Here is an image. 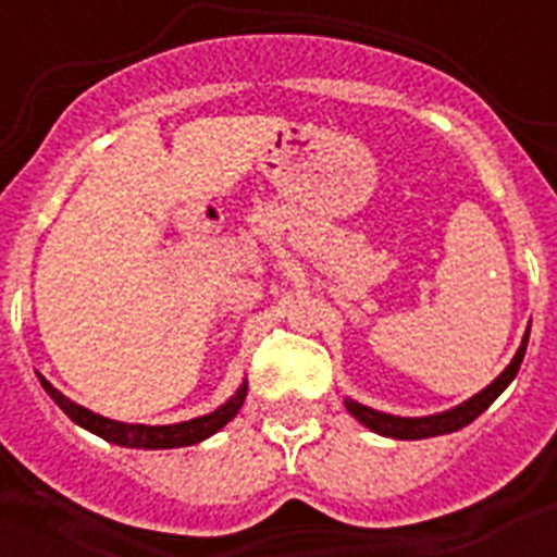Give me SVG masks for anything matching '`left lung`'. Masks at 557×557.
Instances as JSON below:
<instances>
[{
    "mask_svg": "<svg viewBox=\"0 0 557 557\" xmlns=\"http://www.w3.org/2000/svg\"><path fill=\"white\" fill-rule=\"evenodd\" d=\"M528 339H530V326L524 332V339H521L519 351L516 357L510 359V366L499 373V376L491 382L485 391H480L476 396H471L469 401H462V405L451 407L446 412H437V416H424V418H401V416H391V412H379L371 410V407L359 405L354 398H346V410L357 418L359 424H366L368 430L376 432V435L385 437H396V441H421V437H435V435H446V432H457L462 426H469L476 416L488 410L491 405L496 401L505 387L510 385L516 379L521 368V359H524V351H528Z\"/></svg>",
    "mask_w": 557,
    "mask_h": 557,
    "instance_id": "1",
    "label": "left lung"
}]
</instances>
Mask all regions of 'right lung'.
<instances>
[{"instance_id":"1","label":"right lung","mask_w":557,"mask_h":557,"mask_svg":"<svg viewBox=\"0 0 557 557\" xmlns=\"http://www.w3.org/2000/svg\"><path fill=\"white\" fill-rule=\"evenodd\" d=\"M41 379V387L49 393V398L66 412L77 426L83 430L95 432L100 435L102 441L108 444H116V446H127V449H178V446H191V444H200L206 437H211L214 432L223 430L228 424L231 418L239 412L245 401V393H248V385L243 382V387L234 393V396L220 405L218 410L209 412V416H200V418H191V421H181V424H164V426H147V424H122V421H111L106 416H97V412L86 410V407L75 405L72 398L63 396L61 391L49 385L47 379Z\"/></svg>"}]
</instances>
